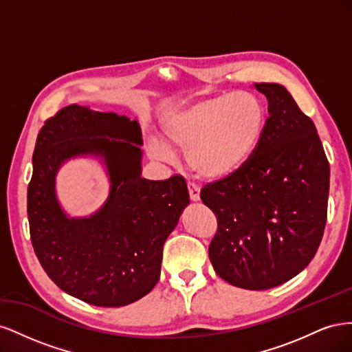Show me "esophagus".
Instances as JSON below:
<instances>
[{
    "mask_svg": "<svg viewBox=\"0 0 352 352\" xmlns=\"http://www.w3.org/2000/svg\"><path fill=\"white\" fill-rule=\"evenodd\" d=\"M188 190H189V198L192 201H199V192L201 189L198 185H195L194 182H189L188 184Z\"/></svg>",
    "mask_w": 352,
    "mask_h": 352,
    "instance_id": "obj_1",
    "label": "esophagus"
}]
</instances>
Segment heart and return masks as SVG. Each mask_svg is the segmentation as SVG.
I'll list each match as a JSON object with an SVG mask.
<instances>
[{
	"label": "heart",
	"mask_w": 352,
	"mask_h": 352,
	"mask_svg": "<svg viewBox=\"0 0 352 352\" xmlns=\"http://www.w3.org/2000/svg\"><path fill=\"white\" fill-rule=\"evenodd\" d=\"M265 127V109L251 92L212 95L162 120L164 144L151 140L150 151L157 160L172 158L170 148L186 153L194 172L211 180L236 175L257 150Z\"/></svg>",
	"instance_id": "obj_1"
}]
</instances>
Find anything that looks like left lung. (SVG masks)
<instances>
[{"label":"left lung","mask_w":352,"mask_h":352,"mask_svg":"<svg viewBox=\"0 0 352 352\" xmlns=\"http://www.w3.org/2000/svg\"><path fill=\"white\" fill-rule=\"evenodd\" d=\"M269 101L260 145L236 175L201 189L217 217L208 255L223 280L263 291L301 273L327 217L330 168L310 117L279 83H255Z\"/></svg>","instance_id":"obj_1"}]
</instances>
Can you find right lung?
Listing matches in <instances>:
<instances>
[{
    "label": "right lung",
    "instance_id": "obj_1",
    "mask_svg": "<svg viewBox=\"0 0 352 352\" xmlns=\"http://www.w3.org/2000/svg\"><path fill=\"white\" fill-rule=\"evenodd\" d=\"M141 145L136 120L78 104L50 117L36 138L28 186L30 241L50 279L92 305H127L153 289L163 245L189 204L182 176H141ZM78 155L101 156L111 179L108 201L89 218H69L55 195L58 168Z\"/></svg>",
    "mask_w": 352,
    "mask_h": 352
}]
</instances>
